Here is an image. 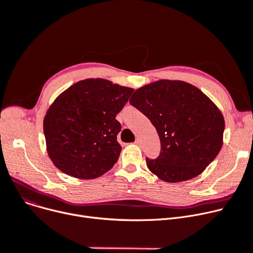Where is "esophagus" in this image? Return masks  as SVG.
<instances>
[{
    "label": "esophagus",
    "instance_id": "obj_1",
    "mask_svg": "<svg viewBox=\"0 0 253 253\" xmlns=\"http://www.w3.org/2000/svg\"><path fill=\"white\" fill-rule=\"evenodd\" d=\"M135 144H137V145H141V141H140V139H136Z\"/></svg>",
    "mask_w": 253,
    "mask_h": 253
}]
</instances>
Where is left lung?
<instances>
[{"label":"left lung","instance_id":"1","mask_svg":"<svg viewBox=\"0 0 253 253\" xmlns=\"http://www.w3.org/2000/svg\"><path fill=\"white\" fill-rule=\"evenodd\" d=\"M130 105L149 118L160 139L157 158L147 167L169 183L200 174L218 154L225 121L218 108L199 88L181 81L162 80L132 94Z\"/></svg>","mask_w":253,"mask_h":253}]
</instances>
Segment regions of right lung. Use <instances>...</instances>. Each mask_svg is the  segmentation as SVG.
Wrapping results in <instances>:
<instances>
[{"label":"right lung","instance_id":"obj_1","mask_svg":"<svg viewBox=\"0 0 253 253\" xmlns=\"http://www.w3.org/2000/svg\"><path fill=\"white\" fill-rule=\"evenodd\" d=\"M132 88L102 79L74 84L54 101L43 118L47 151L57 169L78 179H95L117 162L122 126L115 117Z\"/></svg>","mask_w":253,"mask_h":253}]
</instances>
